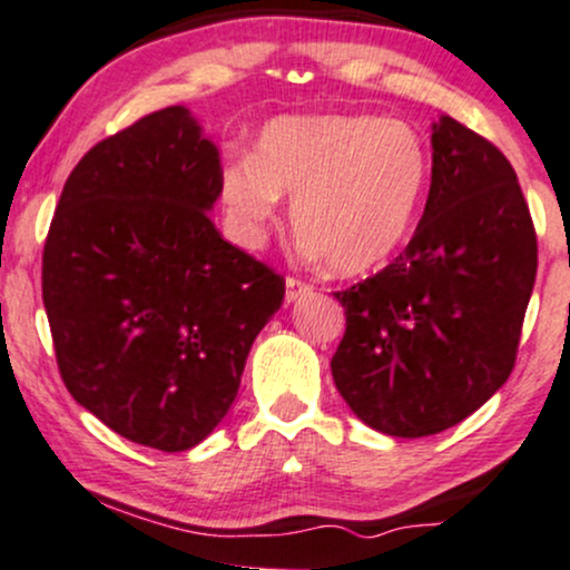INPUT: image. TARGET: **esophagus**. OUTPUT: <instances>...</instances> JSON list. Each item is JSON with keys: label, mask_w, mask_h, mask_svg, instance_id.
<instances>
[{"label": "esophagus", "mask_w": 570, "mask_h": 570, "mask_svg": "<svg viewBox=\"0 0 570 570\" xmlns=\"http://www.w3.org/2000/svg\"><path fill=\"white\" fill-rule=\"evenodd\" d=\"M309 293H312V285L301 283V279H296V277L285 279V301H287V304H293V301L309 296Z\"/></svg>", "instance_id": "esophagus-1"}]
</instances>
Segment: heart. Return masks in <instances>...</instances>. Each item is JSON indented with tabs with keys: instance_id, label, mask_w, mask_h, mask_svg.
<instances>
[{
	"instance_id": "b5f03b06",
	"label": "heart",
	"mask_w": 570,
	"mask_h": 570,
	"mask_svg": "<svg viewBox=\"0 0 570 570\" xmlns=\"http://www.w3.org/2000/svg\"><path fill=\"white\" fill-rule=\"evenodd\" d=\"M432 176L416 127L367 114L283 117L256 154L224 170V205L247 243L277 224L293 199L298 243L338 277L384 266L411 237Z\"/></svg>"
}]
</instances>
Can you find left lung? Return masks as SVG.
Here are the masks:
<instances>
[{
	"label": "left lung",
	"mask_w": 570,
	"mask_h": 570,
	"mask_svg": "<svg viewBox=\"0 0 570 570\" xmlns=\"http://www.w3.org/2000/svg\"><path fill=\"white\" fill-rule=\"evenodd\" d=\"M537 283V232L510 159L453 117L432 122V184L413 239L336 293L341 397L390 438L472 416L510 379Z\"/></svg>",
	"instance_id": "obj_1"
}]
</instances>
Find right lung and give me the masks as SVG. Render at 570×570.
Here are the masks:
<instances>
[{"label":"right lung","mask_w":570,"mask_h":570,"mask_svg":"<svg viewBox=\"0 0 570 570\" xmlns=\"http://www.w3.org/2000/svg\"><path fill=\"white\" fill-rule=\"evenodd\" d=\"M224 170L186 106L100 140L66 180L42 298L66 390L130 443L189 451L237 397L285 279L210 220Z\"/></svg>","instance_id":"right-lung-1"}]
</instances>
